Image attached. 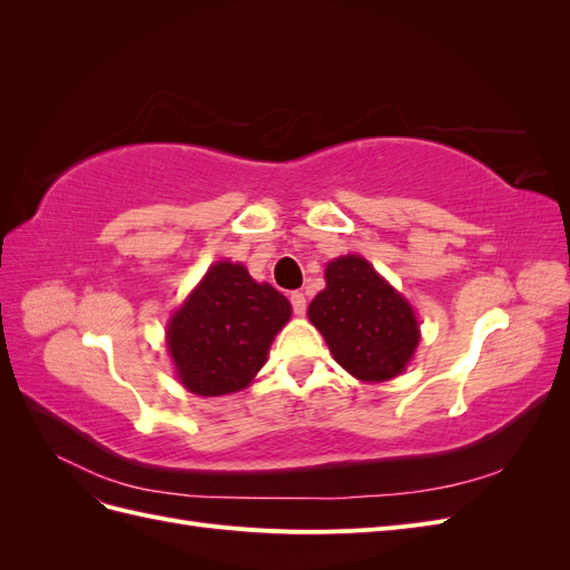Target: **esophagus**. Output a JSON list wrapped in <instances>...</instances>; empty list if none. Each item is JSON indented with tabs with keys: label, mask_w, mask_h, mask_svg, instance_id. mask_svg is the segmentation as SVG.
I'll use <instances>...</instances> for the list:
<instances>
[{
	"label": "esophagus",
	"mask_w": 570,
	"mask_h": 570,
	"mask_svg": "<svg viewBox=\"0 0 570 570\" xmlns=\"http://www.w3.org/2000/svg\"><path fill=\"white\" fill-rule=\"evenodd\" d=\"M289 302H292V312H295L297 316L306 314V297L302 295V292H292Z\"/></svg>",
	"instance_id": "obj_1"
}]
</instances>
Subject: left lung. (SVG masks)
Masks as SVG:
<instances>
[{"label": "left lung", "instance_id": "1", "mask_svg": "<svg viewBox=\"0 0 570 570\" xmlns=\"http://www.w3.org/2000/svg\"><path fill=\"white\" fill-rule=\"evenodd\" d=\"M337 364L364 383L404 373L421 331L411 304L364 256H340L325 268V289L308 304Z\"/></svg>", "mask_w": 570, "mask_h": 570}]
</instances>
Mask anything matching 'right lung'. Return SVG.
I'll return each mask as SVG.
<instances>
[{"label": "right lung", "mask_w": 570, "mask_h": 570, "mask_svg": "<svg viewBox=\"0 0 570 570\" xmlns=\"http://www.w3.org/2000/svg\"><path fill=\"white\" fill-rule=\"evenodd\" d=\"M289 316L287 297L243 264H214L166 327L178 381L199 396L245 390Z\"/></svg>", "instance_id": "1"}]
</instances>
